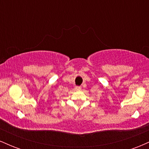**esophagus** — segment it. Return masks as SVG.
<instances>
[{
  "label": "esophagus",
  "instance_id": "obj_1",
  "mask_svg": "<svg viewBox=\"0 0 149 149\" xmlns=\"http://www.w3.org/2000/svg\"><path fill=\"white\" fill-rule=\"evenodd\" d=\"M80 88H81V87H80V86H76V89H77V90H80Z\"/></svg>",
  "mask_w": 149,
  "mask_h": 149
}]
</instances>
